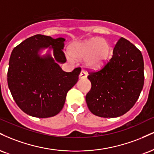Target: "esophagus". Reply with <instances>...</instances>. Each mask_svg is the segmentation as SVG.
<instances>
[{"label":"esophagus","mask_w":154,"mask_h":154,"mask_svg":"<svg viewBox=\"0 0 154 154\" xmlns=\"http://www.w3.org/2000/svg\"><path fill=\"white\" fill-rule=\"evenodd\" d=\"M88 76V74L87 72L83 71V70H82L80 72V74H79V78L81 79H84V78H86Z\"/></svg>","instance_id":"34e87169"}]
</instances>
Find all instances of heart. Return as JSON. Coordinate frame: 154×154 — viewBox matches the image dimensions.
<instances>
[{
	"label": "heart",
	"instance_id": "1",
	"mask_svg": "<svg viewBox=\"0 0 154 154\" xmlns=\"http://www.w3.org/2000/svg\"><path fill=\"white\" fill-rule=\"evenodd\" d=\"M69 52L74 59H84L87 57V66L97 69L101 66L109 58L110 45L103 38H93L72 43L69 48ZM69 60L72 61V59Z\"/></svg>",
	"mask_w": 154,
	"mask_h": 154
}]
</instances>
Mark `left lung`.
Masks as SVG:
<instances>
[{"label": "left lung", "mask_w": 154, "mask_h": 154, "mask_svg": "<svg viewBox=\"0 0 154 154\" xmlns=\"http://www.w3.org/2000/svg\"><path fill=\"white\" fill-rule=\"evenodd\" d=\"M91 89L85 97L89 110L100 117H117L138 99L144 85V62L140 51L121 38L111 58L98 71L88 72Z\"/></svg>", "instance_id": "1"}]
</instances>
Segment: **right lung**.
I'll use <instances>...</instances> for the list:
<instances>
[{"label": "right lung", "instance_id": "add662e5", "mask_svg": "<svg viewBox=\"0 0 154 154\" xmlns=\"http://www.w3.org/2000/svg\"><path fill=\"white\" fill-rule=\"evenodd\" d=\"M64 41L62 38L35 35L12 51L7 73L8 88L16 103L26 114L47 118L59 114L67 92L78 80L81 68L66 72L57 63L66 61L62 50ZM48 47L54 49L55 60L50 55L43 58L38 55L40 49Z\"/></svg>", "mask_w": 154, "mask_h": 154}]
</instances>
